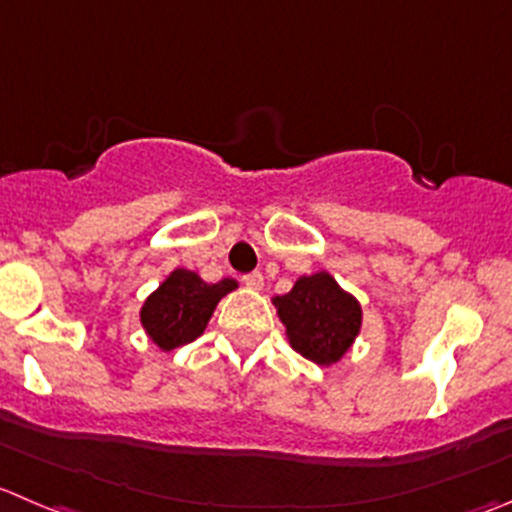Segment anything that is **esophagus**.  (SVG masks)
Masks as SVG:
<instances>
[{"instance_id": "1", "label": "esophagus", "mask_w": 512, "mask_h": 512, "mask_svg": "<svg viewBox=\"0 0 512 512\" xmlns=\"http://www.w3.org/2000/svg\"><path fill=\"white\" fill-rule=\"evenodd\" d=\"M242 282H245L250 290H262V285H265V277H262V272H250V275L242 277Z\"/></svg>"}]
</instances>
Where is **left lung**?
Returning <instances> with one entry per match:
<instances>
[{
  "mask_svg": "<svg viewBox=\"0 0 512 512\" xmlns=\"http://www.w3.org/2000/svg\"><path fill=\"white\" fill-rule=\"evenodd\" d=\"M272 302L292 350L317 365L340 360L360 332V302L342 290L330 272L300 277L287 295H277Z\"/></svg>",
  "mask_w": 512,
  "mask_h": 512,
  "instance_id": "1",
  "label": "left lung"
}]
</instances>
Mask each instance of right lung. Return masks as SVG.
<instances>
[{
  "label": "right lung",
  "instance_id": "1",
  "mask_svg": "<svg viewBox=\"0 0 512 512\" xmlns=\"http://www.w3.org/2000/svg\"><path fill=\"white\" fill-rule=\"evenodd\" d=\"M235 287L230 277L210 285L197 272L177 267L142 305V327L160 350L187 345L205 332L217 302Z\"/></svg>",
  "mask_w": 512,
  "mask_h": 512
}]
</instances>
